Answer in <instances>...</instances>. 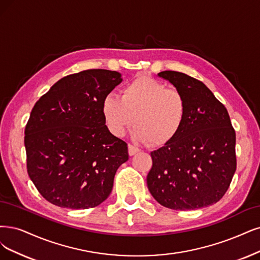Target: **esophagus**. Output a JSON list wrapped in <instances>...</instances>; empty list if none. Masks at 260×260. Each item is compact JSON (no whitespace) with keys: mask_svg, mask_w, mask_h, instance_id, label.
<instances>
[{"mask_svg":"<svg viewBox=\"0 0 260 260\" xmlns=\"http://www.w3.org/2000/svg\"><path fill=\"white\" fill-rule=\"evenodd\" d=\"M139 151H140V150H139L138 148L134 147V146H132V145H128V154H129V156H133V155L137 154V153H138Z\"/></svg>","mask_w":260,"mask_h":260,"instance_id":"esophagus-1","label":"esophagus"}]
</instances>
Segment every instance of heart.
I'll use <instances>...</instances> for the list:
<instances>
[{
	"label": "heart",
	"instance_id": "1",
	"mask_svg": "<svg viewBox=\"0 0 260 260\" xmlns=\"http://www.w3.org/2000/svg\"><path fill=\"white\" fill-rule=\"evenodd\" d=\"M102 113L112 135L122 136L136 122L132 131L134 139L162 146L174 139L183 125L186 101L180 91L141 76L125 85L121 98L106 95Z\"/></svg>",
	"mask_w": 260,
	"mask_h": 260
}]
</instances>
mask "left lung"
<instances>
[{
	"mask_svg": "<svg viewBox=\"0 0 260 260\" xmlns=\"http://www.w3.org/2000/svg\"><path fill=\"white\" fill-rule=\"evenodd\" d=\"M186 101V117L178 135L151 152L147 177L151 195L174 210H196L216 204L235 175L236 133L225 106L205 83L183 73L157 74Z\"/></svg>",
	"mask_w": 260,
	"mask_h": 260,
	"instance_id": "8db88e82",
	"label": "left lung"
}]
</instances>
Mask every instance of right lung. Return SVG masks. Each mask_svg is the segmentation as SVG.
Wrapping results in <instances>:
<instances>
[{
	"label": "right lung",
	"instance_id": "add662e5",
	"mask_svg": "<svg viewBox=\"0 0 260 260\" xmlns=\"http://www.w3.org/2000/svg\"><path fill=\"white\" fill-rule=\"evenodd\" d=\"M122 75L88 70L66 76L34 105L24 131L27 174L49 203L89 209L108 198L126 142L105 123L102 103Z\"/></svg>",
	"mask_w": 260,
	"mask_h": 260
}]
</instances>
